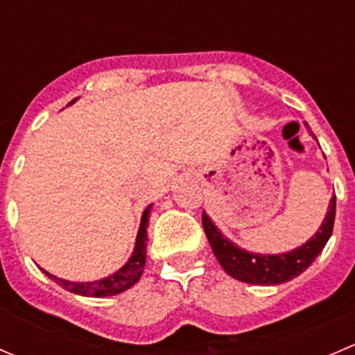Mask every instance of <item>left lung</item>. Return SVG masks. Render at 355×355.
Listing matches in <instances>:
<instances>
[{"instance_id":"left-lung-1","label":"left lung","mask_w":355,"mask_h":355,"mask_svg":"<svg viewBox=\"0 0 355 355\" xmlns=\"http://www.w3.org/2000/svg\"><path fill=\"white\" fill-rule=\"evenodd\" d=\"M335 198H333L330 200V207H328L323 225L309 242L300 245L299 249L290 250V252L285 254H277V256L252 254L234 245L227 237H223L218 232V228L214 227L213 221L209 220V216L204 211L202 228L218 263L223 266V270L230 277L237 278L244 284L278 285L299 277L320 256V252L327 245L328 239L331 237L333 223H335Z\"/></svg>"}]
</instances>
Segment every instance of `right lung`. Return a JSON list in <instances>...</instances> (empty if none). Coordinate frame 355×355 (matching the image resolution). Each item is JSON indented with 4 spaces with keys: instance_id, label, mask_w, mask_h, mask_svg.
<instances>
[{
    "instance_id": "1",
    "label": "right lung",
    "mask_w": 355,
    "mask_h": 355,
    "mask_svg": "<svg viewBox=\"0 0 355 355\" xmlns=\"http://www.w3.org/2000/svg\"><path fill=\"white\" fill-rule=\"evenodd\" d=\"M153 204H149L148 209L144 211L141 220V228H139L137 241H135V249L132 257L128 259V263L123 268L113 273L108 278H103L98 282H84V284H77V282H68L63 278L55 277V275L48 273L51 280H55L60 287H63L68 292L77 293V295H85V297H108V295H116V293L123 292V290L130 288L132 285L137 284V280L141 278L142 271L146 266V249H148V225H149V211H151Z\"/></svg>"
}]
</instances>
